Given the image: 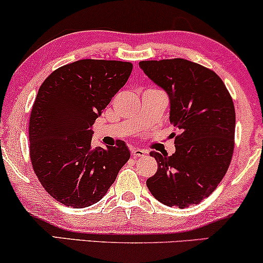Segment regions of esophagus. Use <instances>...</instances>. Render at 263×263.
I'll use <instances>...</instances> for the list:
<instances>
[{"instance_id":"1","label":"esophagus","mask_w":263,"mask_h":263,"mask_svg":"<svg viewBox=\"0 0 263 263\" xmlns=\"http://www.w3.org/2000/svg\"><path fill=\"white\" fill-rule=\"evenodd\" d=\"M130 152H132V156L134 157V158H139V157H144L146 155V152L144 151V149H140V148H136V147L132 148Z\"/></svg>"}]
</instances>
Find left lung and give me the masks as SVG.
I'll return each mask as SVG.
<instances>
[{
	"instance_id": "8db88e82",
	"label": "left lung",
	"mask_w": 263,
	"mask_h": 263,
	"mask_svg": "<svg viewBox=\"0 0 263 263\" xmlns=\"http://www.w3.org/2000/svg\"><path fill=\"white\" fill-rule=\"evenodd\" d=\"M140 67L169 95L170 123L179 130L174 155L151 152L158 163L147 179L157 200L180 209L209 197L223 179L234 149L236 111L222 80L186 59L140 61Z\"/></svg>"
}]
</instances>
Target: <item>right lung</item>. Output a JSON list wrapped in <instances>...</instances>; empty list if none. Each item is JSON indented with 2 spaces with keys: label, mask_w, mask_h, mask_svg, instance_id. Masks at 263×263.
I'll list each match as a JSON object with an SVG mask.
<instances>
[{
  "label": "right lung",
  "mask_w": 263,
  "mask_h": 263,
  "mask_svg": "<svg viewBox=\"0 0 263 263\" xmlns=\"http://www.w3.org/2000/svg\"><path fill=\"white\" fill-rule=\"evenodd\" d=\"M132 70L127 61L83 59L53 71L40 87L29 122L30 158L44 190L64 205L98 203L130 158L122 140L94 148L91 127Z\"/></svg>",
  "instance_id": "obj_1"
}]
</instances>
